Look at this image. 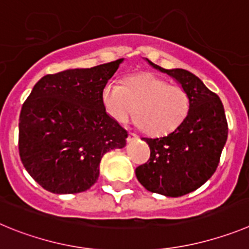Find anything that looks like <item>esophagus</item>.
Listing matches in <instances>:
<instances>
[{"label":"esophagus","instance_id":"obj_1","mask_svg":"<svg viewBox=\"0 0 249 249\" xmlns=\"http://www.w3.org/2000/svg\"><path fill=\"white\" fill-rule=\"evenodd\" d=\"M136 139H138V135H135V134H133V133H130L129 136H127V141H129V142H131V141H135Z\"/></svg>","mask_w":249,"mask_h":249}]
</instances>
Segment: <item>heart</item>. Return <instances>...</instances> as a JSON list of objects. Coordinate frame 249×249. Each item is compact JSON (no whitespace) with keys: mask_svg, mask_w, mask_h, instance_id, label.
I'll return each mask as SVG.
<instances>
[{"mask_svg":"<svg viewBox=\"0 0 249 249\" xmlns=\"http://www.w3.org/2000/svg\"><path fill=\"white\" fill-rule=\"evenodd\" d=\"M103 104L116 123H125L135 113L134 124L159 136L182 124L190 110V97L182 87L142 73L127 78L123 86L109 82L103 89Z\"/></svg>","mask_w":249,"mask_h":249,"instance_id":"b5f03b06","label":"heart"}]
</instances>
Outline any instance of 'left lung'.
Listing matches in <instances>:
<instances>
[{"label":"left lung","mask_w":249,"mask_h":249,"mask_svg":"<svg viewBox=\"0 0 249 249\" xmlns=\"http://www.w3.org/2000/svg\"><path fill=\"white\" fill-rule=\"evenodd\" d=\"M187 91L190 110L182 124L162 138H142L150 146V159L136 167L139 182L150 192L180 197L195 191L216 171L227 141L225 109L217 94L200 78L185 69H163Z\"/></svg>","instance_id":"8db88e82"}]
</instances>
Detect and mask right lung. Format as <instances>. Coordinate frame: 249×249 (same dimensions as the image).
Instances as JSON below:
<instances>
[{
    "mask_svg": "<svg viewBox=\"0 0 249 249\" xmlns=\"http://www.w3.org/2000/svg\"><path fill=\"white\" fill-rule=\"evenodd\" d=\"M123 60L44 75L22 105L19 156L47 191H87L99 178L103 155L126 145L127 131L103 104V89Z\"/></svg>",
    "mask_w": 249,
    "mask_h": 249,
    "instance_id": "1",
    "label": "right lung"
}]
</instances>
